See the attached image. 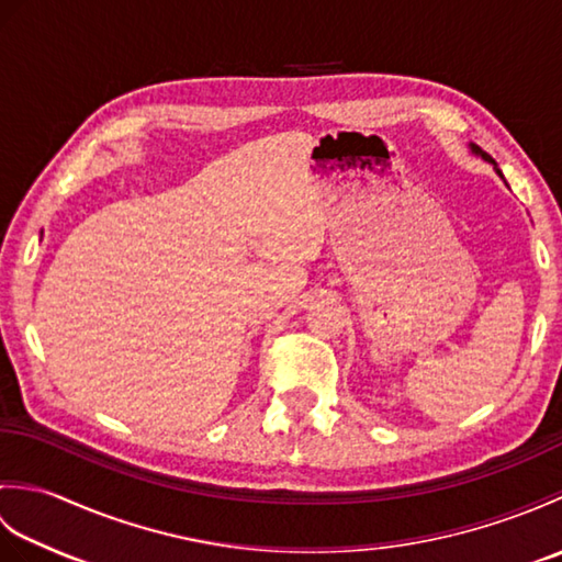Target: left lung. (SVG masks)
I'll list each match as a JSON object with an SVG mask.
<instances>
[{"label": "left lung", "mask_w": 562, "mask_h": 562, "mask_svg": "<svg viewBox=\"0 0 562 562\" xmlns=\"http://www.w3.org/2000/svg\"><path fill=\"white\" fill-rule=\"evenodd\" d=\"M473 151H479V154H481V157H483L485 161H493V159H491V157H487V154H485V151H481L479 147H473ZM493 164H495V161H493ZM497 173H499V169H497ZM499 176H503V173H499Z\"/></svg>", "instance_id": "obj_1"}]
</instances>
